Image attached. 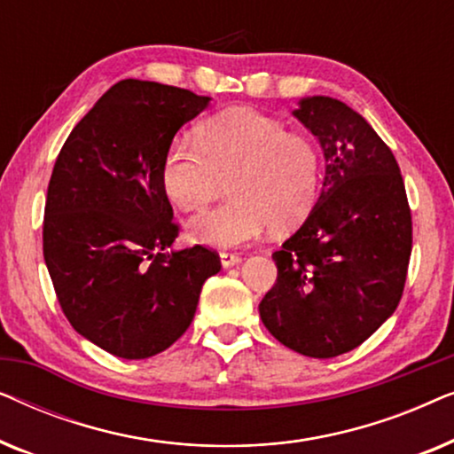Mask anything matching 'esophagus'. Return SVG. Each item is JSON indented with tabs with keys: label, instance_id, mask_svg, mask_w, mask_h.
Segmentation results:
<instances>
[{
	"label": "esophagus",
	"instance_id": "34e87169",
	"mask_svg": "<svg viewBox=\"0 0 454 454\" xmlns=\"http://www.w3.org/2000/svg\"><path fill=\"white\" fill-rule=\"evenodd\" d=\"M219 258H221V266H223V269H231V266H235V264H239V262H241V256H238V254L223 252Z\"/></svg>",
	"mask_w": 454,
	"mask_h": 454
}]
</instances>
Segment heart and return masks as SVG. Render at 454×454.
Listing matches in <instances>:
<instances>
[{"mask_svg":"<svg viewBox=\"0 0 454 454\" xmlns=\"http://www.w3.org/2000/svg\"><path fill=\"white\" fill-rule=\"evenodd\" d=\"M198 145L177 138L167 148L160 184L182 210L213 200L229 179V200L188 223L192 241L238 247L269 231H294L318 200L320 154L308 138L250 109L210 117L198 128Z\"/></svg>","mask_w":454,"mask_h":454,"instance_id":"b5f03b06","label":"heart"}]
</instances>
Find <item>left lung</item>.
<instances>
[{
	"mask_svg": "<svg viewBox=\"0 0 454 454\" xmlns=\"http://www.w3.org/2000/svg\"><path fill=\"white\" fill-rule=\"evenodd\" d=\"M291 115L318 140L325 182L303 225L272 254L277 283L258 312L278 343L328 359L362 345L399 306L411 210L395 154L357 111L316 95Z\"/></svg>",
	"mask_w": 454,
	"mask_h": 454,
	"instance_id": "1",
	"label": "left lung"
}]
</instances>
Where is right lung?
Wrapping results in <instances>:
<instances>
[{
    "mask_svg": "<svg viewBox=\"0 0 454 454\" xmlns=\"http://www.w3.org/2000/svg\"><path fill=\"white\" fill-rule=\"evenodd\" d=\"M176 86L121 80L76 123L47 188L43 256L74 331L146 359L188 331L221 260L173 250L177 225L160 165L177 129L208 107Z\"/></svg>",
    "mask_w": 454,
    "mask_h": 454,
    "instance_id": "1",
    "label": "right lung"
}]
</instances>
